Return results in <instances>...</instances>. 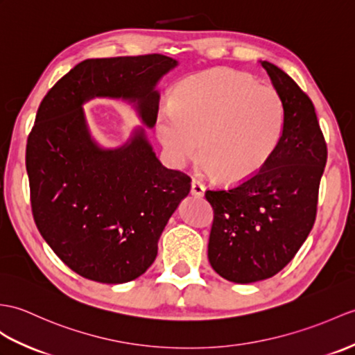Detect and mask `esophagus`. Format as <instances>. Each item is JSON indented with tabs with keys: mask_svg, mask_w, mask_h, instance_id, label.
Returning a JSON list of instances; mask_svg holds the SVG:
<instances>
[{
	"mask_svg": "<svg viewBox=\"0 0 355 355\" xmlns=\"http://www.w3.org/2000/svg\"><path fill=\"white\" fill-rule=\"evenodd\" d=\"M204 184L201 183L200 180H196V178H193L192 180V186H191V192H192V195L193 196H198V198H201V196H204Z\"/></svg>",
	"mask_w": 355,
	"mask_h": 355,
	"instance_id": "esophagus-1",
	"label": "esophagus"
}]
</instances>
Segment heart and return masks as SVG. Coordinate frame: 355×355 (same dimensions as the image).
I'll return each mask as SVG.
<instances>
[{
    "instance_id": "1",
    "label": "heart",
    "mask_w": 355,
    "mask_h": 355,
    "mask_svg": "<svg viewBox=\"0 0 355 355\" xmlns=\"http://www.w3.org/2000/svg\"><path fill=\"white\" fill-rule=\"evenodd\" d=\"M286 112L274 87L250 73L218 68L181 80L155 135L169 162L184 166L198 154L204 169L225 184H241L266 166L284 133Z\"/></svg>"
}]
</instances>
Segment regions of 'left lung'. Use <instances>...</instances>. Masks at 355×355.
Returning <instances> with one entry per match:
<instances>
[{
    "label": "left lung",
    "instance_id": "8db88e82",
    "mask_svg": "<svg viewBox=\"0 0 355 355\" xmlns=\"http://www.w3.org/2000/svg\"><path fill=\"white\" fill-rule=\"evenodd\" d=\"M260 63L284 104L282 142L251 180L205 192L213 207L209 261L222 278L239 284L274 277L306 242L327 163L311 100L278 66Z\"/></svg>",
    "mask_w": 355,
    "mask_h": 355
}]
</instances>
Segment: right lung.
<instances>
[{
  "label": "right lung",
  "instance_id": "right-lung-1",
  "mask_svg": "<svg viewBox=\"0 0 355 355\" xmlns=\"http://www.w3.org/2000/svg\"><path fill=\"white\" fill-rule=\"evenodd\" d=\"M177 66L162 54L87 59L40 103L27 140L33 218L66 266L87 279L121 284L153 265L191 177L164 168L144 128L116 150L89 133L83 104L95 96L136 104L148 127L159 112L157 81Z\"/></svg>",
  "mask_w": 355,
  "mask_h": 355
}]
</instances>
